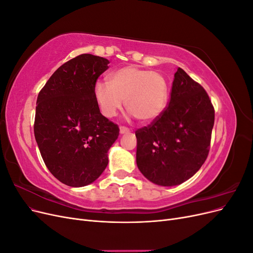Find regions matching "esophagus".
Wrapping results in <instances>:
<instances>
[{"instance_id": "esophagus-1", "label": "esophagus", "mask_w": 253, "mask_h": 253, "mask_svg": "<svg viewBox=\"0 0 253 253\" xmlns=\"http://www.w3.org/2000/svg\"><path fill=\"white\" fill-rule=\"evenodd\" d=\"M129 133V128L126 126H120V134H127Z\"/></svg>"}]
</instances>
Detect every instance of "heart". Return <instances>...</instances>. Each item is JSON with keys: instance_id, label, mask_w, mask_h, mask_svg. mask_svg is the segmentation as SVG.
<instances>
[{"instance_id": "heart-1", "label": "heart", "mask_w": 253, "mask_h": 253, "mask_svg": "<svg viewBox=\"0 0 253 253\" xmlns=\"http://www.w3.org/2000/svg\"><path fill=\"white\" fill-rule=\"evenodd\" d=\"M109 83L97 81L94 97L106 118H113L124 106L140 122H152L160 116L168 99L167 82L158 73L137 66L119 68L110 75Z\"/></svg>"}]
</instances>
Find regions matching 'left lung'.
I'll use <instances>...</instances> for the list:
<instances>
[{
	"instance_id": "1",
	"label": "left lung",
	"mask_w": 253,
	"mask_h": 253,
	"mask_svg": "<svg viewBox=\"0 0 253 253\" xmlns=\"http://www.w3.org/2000/svg\"><path fill=\"white\" fill-rule=\"evenodd\" d=\"M213 126L214 108L208 94L178 67L168 108L135 132L137 167L156 185H180L208 157Z\"/></svg>"
}]
</instances>
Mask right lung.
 <instances>
[{"instance_id": "1", "label": "right lung", "mask_w": 253, "mask_h": 253, "mask_svg": "<svg viewBox=\"0 0 253 253\" xmlns=\"http://www.w3.org/2000/svg\"><path fill=\"white\" fill-rule=\"evenodd\" d=\"M110 61L82 53L51 75L37 99L34 132L49 172L64 185L84 187L109 164L119 127L100 113L94 85Z\"/></svg>"}]
</instances>
